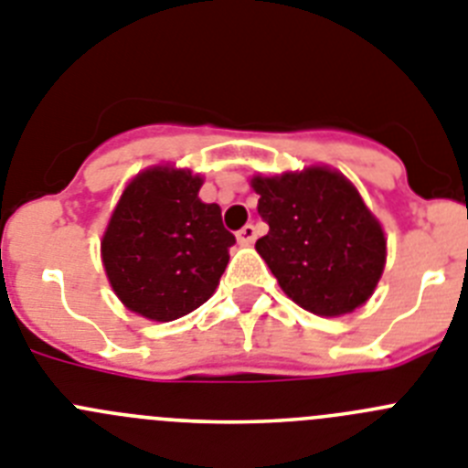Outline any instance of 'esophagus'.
<instances>
[{"label":"esophagus","instance_id":"esophagus-1","mask_svg":"<svg viewBox=\"0 0 468 468\" xmlns=\"http://www.w3.org/2000/svg\"><path fill=\"white\" fill-rule=\"evenodd\" d=\"M256 239V229L251 224H247V226H242V229L238 230V242L239 244H244V247H247V244H251Z\"/></svg>","mask_w":468,"mask_h":468}]
</instances>
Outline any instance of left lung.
Segmentation results:
<instances>
[{"mask_svg": "<svg viewBox=\"0 0 468 468\" xmlns=\"http://www.w3.org/2000/svg\"><path fill=\"white\" fill-rule=\"evenodd\" d=\"M268 235L256 251L293 303L340 317L364 305L380 282L387 239L359 191L331 167L254 176Z\"/></svg>", "mask_w": 468, "mask_h": 468, "instance_id": "left-lung-1", "label": "left lung"}]
</instances>
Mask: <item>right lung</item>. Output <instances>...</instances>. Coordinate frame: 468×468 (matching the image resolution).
Instances as JSON below:
<instances>
[{"label":"right lung","mask_w":468,"mask_h":468,"mask_svg":"<svg viewBox=\"0 0 468 468\" xmlns=\"http://www.w3.org/2000/svg\"><path fill=\"white\" fill-rule=\"evenodd\" d=\"M203 176L155 165L125 186L102 235L109 284L128 310L172 322L203 305L229 265L235 235L221 207L197 197Z\"/></svg>","instance_id":"obj_1"}]
</instances>
